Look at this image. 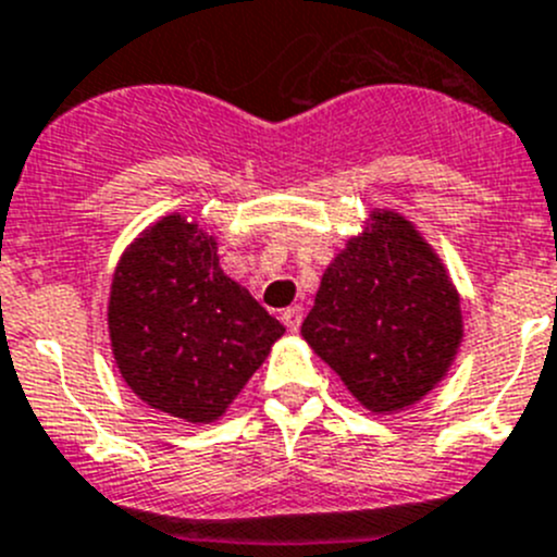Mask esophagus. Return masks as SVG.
I'll return each instance as SVG.
<instances>
[{"instance_id":"34e87169","label":"esophagus","mask_w":557,"mask_h":557,"mask_svg":"<svg viewBox=\"0 0 557 557\" xmlns=\"http://www.w3.org/2000/svg\"><path fill=\"white\" fill-rule=\"evenodd\" d=\"M282 320L289 331H298L300 322H304V306H289V309H284Z\"/></svg>"}]
</instances>
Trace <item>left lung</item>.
Here are the masks:
<instances>
[{"mask_svg": "<svg viewBox=\"0 0 557 557\" xmlns=\"http://www.w3.org/2000/svg\"><path fill=\"white\" fill-rule=\"evenodd\" d=\"M306 342L372 412L416 405L462 342L459 295L416 226L377 210L322 273Z\"/></svg>", "mask_w": 557, "mask_h": 557, "instance_id": "8db88e82", "label": "left lung"}]
</instances>
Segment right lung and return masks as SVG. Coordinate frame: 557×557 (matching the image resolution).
<instances>
[{
	"instance_id": "obj_1",
	"label": "right lung",
	"mask_w": 557,
	"mask_h": 557,
	"mask_svg": "<svg viewBox=\"0 0 557 557\" xmlns=\"http://www.w3.org/2000/svg\"><path fill=\"white\" fill-rule=\"evenodd\" d=\"M219 243L196 221L163 215L116 264L109 336L128 388L190 423L226 412L284 325L219 264Z\"/></svg>"
}]
</instances>
